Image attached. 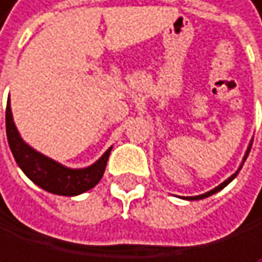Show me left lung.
Here are the masks:
<instances>
[{
	"label": "left lung",
	"mask_w": 262,
	"mask_h": 262,
	"mask_svg": "<svg viewBox=\"0 0 262 262\" xmlns=\"http://www.w3.org/2000/svg\"><path fill=\"white\" fill-rule=\"evenodd\" d=\"M250 150H251V145H250V148H248V151H246V155H245V158H243V163L246 161V158H248V155H250ZM242 166H243V164H242ZM242 166H239V169H242ZM238 169V171H239ZM238 171L235 172V174H231L227 181H223V183L220 184V186H217V187H215V189H212V191H209V192H205V194H202V195H195V197H187V201H199V199H205V197H209V195H212V194H215V192H219L220 191V189H223V187H225L228 183H231V181H233L235 178H236V174H238Z\"/></svg>",
	"instance_id": "8db88e82"
}]
</instances>
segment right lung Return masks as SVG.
Segmentation results:
<instances>
[{"label":"right lung","instance_id":"add662e5","mask_svg":"<svg viewBox=\"0 0 262 262\" xmlns=\"http://www.w3.org/2000/svg\"><path fill=\"white\" fill-rule=\"evenodd\" d=\"M6 135L12 157L19 164V168L26 172V176L43 191L57 195H78L93 189L101 181L109 160V153L112 150L109 148L94 164L83 169L61 166L60 163L31 148L20 138L14 120H12L9 102L6 105Z\"/></svg>","mask_w":262,"mask_h":262}]
</instances>
